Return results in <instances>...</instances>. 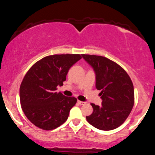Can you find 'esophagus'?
Masks as SVG:
<instances>
[{
  "instance_id": "34e87169",
  "label": "esophagus",
  "mask_w": 155,
  "mask_h": 155,
  "mask_svg": "<svg viewBox=\"0 0 155 155\" xmlns=\"http://www.w3.org/2000/svg\"><path fill=\"white\" fill-rule=\"evenodd\" d=\"M78 104L79 105H81V106H83V105H85L87 104L86 102H84V101H78Z\"/></svg>"
}]
</instances>
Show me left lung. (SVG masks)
<instances>
[{"mask_svg":"<svg viewBox=\"0 0 155 155\" xmlns=\"http://www.w3.org/2000/svg\"><path fill=\"white\" fill-rule=\"evenodd\" d=\"M93 68L97 90H101V106L91 104L93 112L87 122L101 130L120 126L130 114L134 105V88L130 78L120 65L102 56L82 54Z\"/></svg>","mask_w":155,"mask_h":155,"instance_id":"8db88e82","label":"left lung"}]
</instances>
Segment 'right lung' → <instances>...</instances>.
Listing matches in <instances>:
<instances>
[{
    "label": "right lung",
    "mask_w": 155,
    "mask_h": 155,
    "mask_svg": "<svg viewBox=\"0 0 155 155\" xmlns=\"http://www.w3.org/2000/svg\"><path fill=\"white\" fill-rule=\"evenodd\" d=\"M81 59L80 54L49 55L36 62L25 76L19 98L22 111L34 125L51 130L63 124L77 99L57 92L69 69Z\"/></svg>",
    "instance_id": "add662e5"
}]
</instances>
